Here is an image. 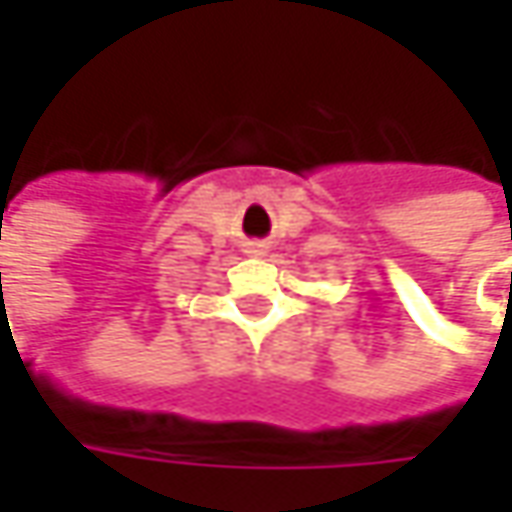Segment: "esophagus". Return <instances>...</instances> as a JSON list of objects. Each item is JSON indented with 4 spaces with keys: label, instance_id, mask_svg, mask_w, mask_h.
I'll return each mask as SVG.
<instances>
[{
    "label": "esophagus",
    "instance_id": "esophagus-1",
    "mask_svg": "<svg viewBox=\"0 0 512 512\" xmlns=\"http://www.w3.org/2000/svg\"><path fill=\"white\" fill-rule=\"evenodd\" d=\"M247 256H265V245H262V242H247Z\"/></svg>",
    "mask_w": 512,
    "mask_h": 512
}]
</instances>
